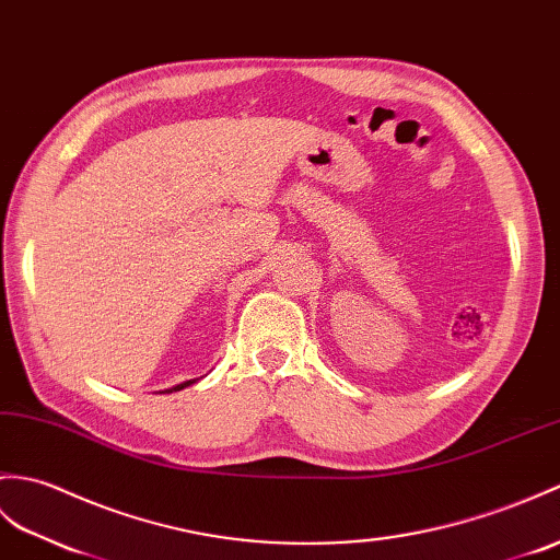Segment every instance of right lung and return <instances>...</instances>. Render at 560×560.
I'll return each instance as SVG.
<instances>
[{"mask_svg": "<svg viewBox=\"0 0 560 560\" xmlns=\"http://www.w3.org/2000/svg\"><path fill=\"white\" fill-rule=\"evenodd\" d=\"M190 384H195V380H188V382H184V384H176L174 388H166V392H168V394H172V392H180V388H186V386H190Z\"/></svg>", "mask_w": 560, "mask_h": 560, "instance_id": "obj_1", "label": "right lung"}]
</instances>
